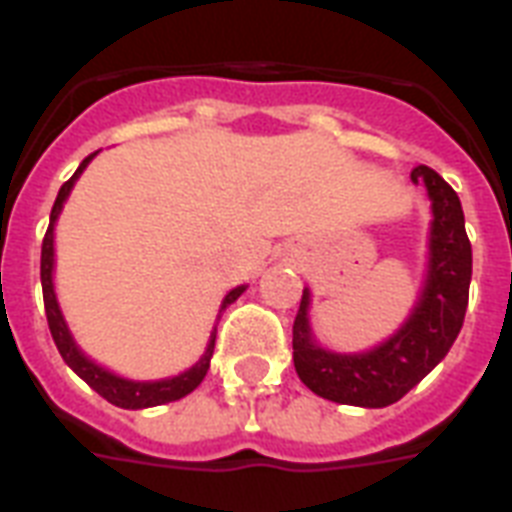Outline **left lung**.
<instances>
[{"mask_svg": "<svg viewBox=\"0 0 512 512\" xmlns=\"http://www.w3.org/2000/svg\"><path fill=\"white\" fill-rule=\"evenodd\" d=\"M412 180L425 183L433 201L430 271L420 303L398 335L380 348L342 356L313 345L308 329L311 295L305 289L292 327V348L297 374L316 396L369 409L396 404L449 353L460 335L473 273V249L465 233L460 196L425 164L414 167Z\"/></svg>", "mask_w": 512, "mask_h": 512, "instance_id": "obj_1", "label": "left lung"}]
</instances>
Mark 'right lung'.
I'll return each instance as SVG.
<instances>
[{
  "label": "right lung",
  "instance_id": "add662e5",
  "mask_svg": "<svg viewBox=\"0 0 512 512\" xmlns=\"http://www.w3.org/2000/svg\"><path fill=\"white\" fill-rule=\"evenodd\" d=\"M92 156L90 154L79 164V170L74 175L68 177L66 183L60 185L58 191V199L52 204V212H50V228L44 233L42 239V295H44V313H47V324H50V335L58 345L60 356L66 361L71 369H74L79 377H82L87 385H90L95 393L111 401L114 406H122V409H146V406H159V404H170V401H177V398L188 396L191 390L199 388V382L204 380V374L209 369V358H212V350H215V337H217V327L212 329V335H209L207 342V350H204V356L199 358V364L191 366L188 372L177 374V377H170V380H159V382H132V380H122V377H116V374L106 372V369H100L98 364H92L90 358L84 356L82 350L76 348V342L71 340L68 335V327L63 316H60V308H58V300H55V292H52V225L58 220L60 209H63V201H66L68 191L74 188V180L82 175V170L87 167ZM244 292V287H236L231 289L223 300V308L220 313L228 308V305L236 300V297ZM220 321V316H217Z\"/></svg>",
  "mask_w": 512,
  "mask_h": 512
}]
</instances>
